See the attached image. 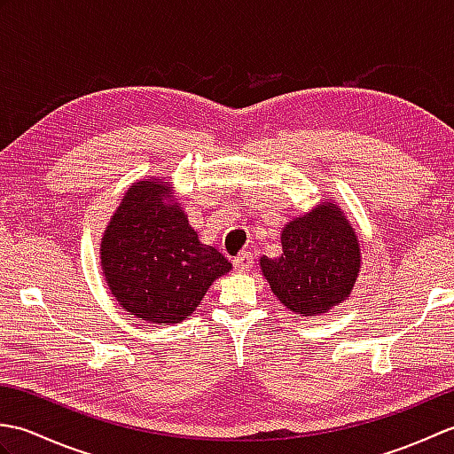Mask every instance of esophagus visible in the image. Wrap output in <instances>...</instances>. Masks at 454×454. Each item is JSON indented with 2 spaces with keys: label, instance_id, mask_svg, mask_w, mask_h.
<instances>
[{
  "label": "esophagus",
  "instance_id": "1",
  "mask_svg": "<svg viewBox=\"0 0 454 454\" xmlns=\"http://www.w3.org/2000/svg\"><path fill=\"white\" fill-rule=\"evenodd\" d=\"M234 267L238 271H249L254 267V255L252 252H242L234 259Z\"/></svg>",
  "mask_w": 454,
  "mask_h": 454
}]
</instances>
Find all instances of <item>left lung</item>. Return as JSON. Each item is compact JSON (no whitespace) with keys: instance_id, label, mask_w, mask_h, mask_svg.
<instances>
[{"instance_id":"8db88e82","label":"left lung","mask_w":454,"mask_h":454,"mask_svg":"<svg viewBox=\"0 0 454 454\" xmlns=\"http://www.w3.org/2000/svg\"><path fill=\"white\" fill-rule=\"evenodd\" d=\"M281 244L283 254L262 257V269L288 310L322 314L349 296L361 267V252L341 210L322 205L288 222Z\"/></svg>"}]
</instances>
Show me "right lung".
Wrapping results in <instances>:
<instances>
[{
    "mask_svg": "<svg viewBox=\"0 0 454 454\" xmlns=\"http://www.w3.org/2000/svg\"><path fill=\"white\" fill-rule=\"evenodd\" d=\"M166 183L140 181L124 195L101 242V265L122 310L150 324H177L195 310L215 278L232 269L199 242Z\"/></svg>",
    "mask_w": 454,
    "mask_h": 454,
    "instance_id": "right-lung-1",
    "label": "right lung"
}]
</instances>
